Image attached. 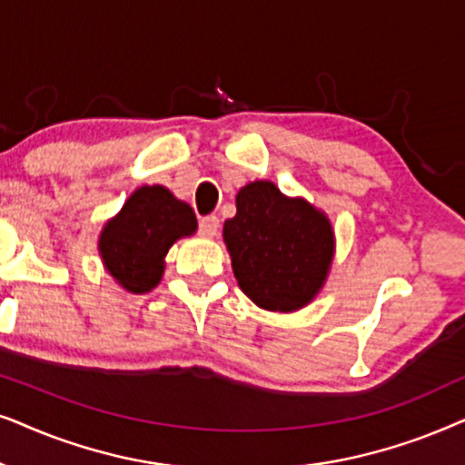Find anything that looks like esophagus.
I'll return each mask as SVG.
<instances>
[{
    "mask_svg": "<svg viewBox=\"0 0 465 465\" xmlns=\"http://www.w3.org/2000/svg\"><path fill=\"white\" fill-rule=\"evenodd\" d=\"M219 216H214V214H210V216H202L200 219V233L202 236H206V238H213V236H216V233H219Z\"/></svg>",
    "mask_w": 465,
    "mask_h": 465,
    "instance_id": "34e87169",
    "label": "esophagus"
}]
</instances>
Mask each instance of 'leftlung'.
Wrapping results in <instances>:
<instances>
[{
    "mask_svg": "<svg viewBox=\"0 0 465 465\" xmlns=\"http://www.w3.org/2000/svg\"><path fill=\"white\" fill-rule=\"evenodd\" d=\"M238 213L223 238L240 289L265 311L291 312L323 287L333 257V232L323 213L289 200L274 183L240 189Z\"/></svg>",
    "mask_w": 465,
    "mask_h": 465,
    "instance_id": "8db88e82",
    "label": "left lung"
}]
</instances>
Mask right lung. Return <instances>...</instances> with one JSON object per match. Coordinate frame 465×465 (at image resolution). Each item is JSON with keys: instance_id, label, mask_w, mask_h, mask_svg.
<instances>
[{"instance_id": "1", "label": "right lung", "mask_w": 465, "mask_h": 465, "mask_svg": "<svg viewBox=\"0 0 465 465\" xmlns=\"http://www.w3.org/2000/svg\"><path fill=\"white\" fill-rule=\"evenodd\" d=\"M195 229L197 219L189 203L176 200L159 184L140 187L119 216L106 223L99 252L121 287L132 293H146L161 281L170 246Z\"/></svg>"}]
</instances>
